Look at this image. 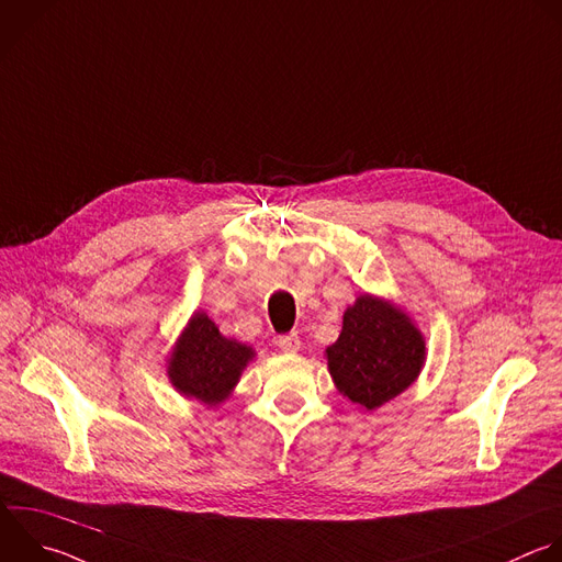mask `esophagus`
I'll use <instances>...</instances> for the list:
<instances>
[{"instance_id":"esophagus-1","label":"esophagus","mask_w":562,"mask_h":562,"mask_svg":"<svg viewBox=\"0 0 562 562\" xmlns=\"http://www.w3.org/2000/svg\"><path fill=\"white\" fill-rule=\"evenodd\" d=\"M278 348L284 352H297L300 350V337L295 333L289 335H280L278 337Z\"/></svg>"}]
</instances>
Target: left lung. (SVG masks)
<instances>
[{"label": "left lung", "instance_id": "left-lung-1", "mask_svg": "<svg viewBox=\"0 0 562 562\" xmlns=\"http://www.w3.org/2000/svg\"><path fill=\"white\" fill-rule=\"evenodd\" d=\"M426 337L393 300L361 293L344 311L341 333L324 350L335 389L361 411L408 391L426 363Z\"/></svg>", "mask_w": 562, "mask_h": 562}]
</instances>
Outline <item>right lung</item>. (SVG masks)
<instances>
[{
    "mask_svg": "<svg viewBox=\"0 0 562 562\" xmlns=\"http://www.w3.org/2000/svg\"><path fill=\"white\" fill-rule=\"evenodd\" d=\"M254 359V346L223 335L205 311H194L173 341L165 368L178 395L216 408L232 397Z\"/></svg>",
    "mask_w": 562,
    "mask_h": 562,
    "instance_id": "add662e5",
    "label": "right lung"
}]
</instances>
